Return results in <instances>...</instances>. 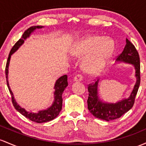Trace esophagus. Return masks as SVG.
<instances>
[{
	"instance_id": "34e87169",
	"label": "esophagus",
	"mask_w": 146,
	"mask_h": 146,
	"mask_svg": "<svg viewBox=\"0 0 146 146\" xmlns=\"http://www.w3.org/2000/svg\"><path fill=\"white\" fill-rule=\"evenodd\" d=\"M82 80V76L81 75L78 74V75H76V76H75V78H74L75 82H80Z\"/></svg>"
}]
</instances>
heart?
<instances>
[{"label": "heart", "mask_w": 146, "mask_h": 146, "mask_svg": "<svg viewBox=\"0 0 146 146\" xmlns=\"http://www.w3.org/2000/svg\"><path fill=\"white\" fill-rule=\"evenodd\" d=\"M114 50V42L103 36H89L75 44L72 55L76 57H85L83 70L89 74L100 73Z\"/></svg>", "instance_id": "obj_1"}]
</instances>
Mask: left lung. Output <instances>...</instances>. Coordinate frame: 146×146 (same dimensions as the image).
Wrapping results in <instances>:
<instances>
[{
	"mask_svg": "<svg viewBox=\"0 0 146 146\" xmlns=\"http://www.w3.org/2000/svg\"><path fill=\"white\" fill-rule=\"evenodd\" d=\"M116 61L132 64L135 69L137 81L129 98H123L115 103L105 102L99 98V80L94 84H89L88 86V110L96 118L106 121L120 118L132 108L140 85V58L136 48L127 39H126V44L122 53L118 56Z\"/></svg>",
	"mask_w": 146,
	"mask_h": 146,
	"instance_id": "8db88e82",
	"label": "left lung"
}]
</instances>
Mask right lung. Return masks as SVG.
Masks as SVG:
<instances>
[{"label": "right lung", "mask_w": 146, "mask_h": 146, "mask_svg": "<svg viewBox=\"0 0 146 146\" xmlns=\"http://www.w3.org/2000/svg\"><path fill=\"white\" fill-rule=\"evenodd\" d=\"M44 28V26L41 25H36V26H32L29 28L28 30H25L24 33L22 35V37L14 44V46L12 47L9 52V56H8L7 64H6L5 67V74H6V80H7V87L9 89V93L12 96V101L13 104L14 108L18 111L19 113H21L23 116L26 117L30 121H34V122L41 123L48 122L50 121H52L54 118H55L59 115L61 110L62 108V94H63L64 89L68 86V82H67V76H64L60 77L59 79L57 80L55 82V86H54V101L52 102V105L49 107L46 110H40L38 112H30L27 111L25 108H23L17 103L16 100L14 99V94L9 87V82H8V68H9V61H10L11 56L12 54H14L16 51L18 50L22 45L23 44L25 40H26L28 37H30L32 33H34V31L36 29H41Z\"/></svg>", "instance_id": "obj_1"}]
</instances>
